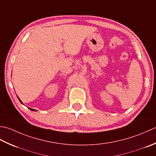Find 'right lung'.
<instances>
[{
	"label": "right lung",
	"mask_w": 156,
	"mask_h": 156,
	"mask_svg": "<svg viewBox=\"0 0 156 156\" xmlns=\"http://www.w3.org/2000/svg\"><path fill=\"white\" fill-rule=\"evenodd\" d=\"M17 98H18V99H19V100H20V102L21 103V104H23V102H22V101H21V100L20 99V98H19L18 96H17ZM29 108L30 110H31V111H37L36 110H34V109H32V108Z\"/></svg>",
	"instance_id": "right-lung-1"
}]
</instances>
